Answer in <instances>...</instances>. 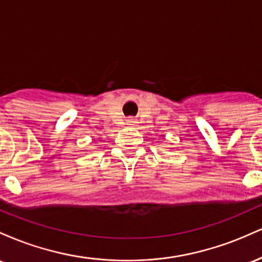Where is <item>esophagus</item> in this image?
<instances>
[{
  "instance_id": "34e87169",
  "label": "esophagus",
  "mask_w": 262,
  "mask_h": 262,
  "mask_svg": "<svg viewBox=\"0 0 262 262\" xmlns=\"http://www.w3.org/2000/svg\"><path fill=\"white\" fill-rule=\"evenodd\" d=\"M127 123H128V124H129V125H134V123H135V122L133 121V119H132V118H130V119H128V121H127Z\"/></svg>"
}]
</instances>
